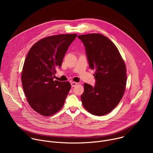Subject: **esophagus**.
<instances>
[{
  "label": "esophagus",
  "mask_w": 153,
  "mask_h": 153,
  "mask_svg": "<svg viewBox=\"0 0 153 153\" xmlns=\"http://www.w3.org/2000/svg\"><path fill=\"white\" fill-rule=\"evenodd\" d=\"M71 85L72 86H76V85H77V82H72L71 83Z\"/></svg>",
  "instance_id": "1"
}]
</instances>
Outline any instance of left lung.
Listing matches in <instances>:
<instances>
[{
  "label": "left lung",
  "mask_w": 153,
  "mask_h": 153,
  "mask_svg": "<svg viewBox=\"0 0 153 153\" xmlns=\"http://www.w3.org/2000/svg\"><path fill=\"white\" fill-rule=\"evenodd\" d=\"M78 38L85 47L90 68L96 71V85H83L82 105L93 115H105L114 110L124 94L125 62L114 43L106 36L92 33L78 36Z\"/></svg>",
  "instance_id": "left-lung-1"
}]
</instances>
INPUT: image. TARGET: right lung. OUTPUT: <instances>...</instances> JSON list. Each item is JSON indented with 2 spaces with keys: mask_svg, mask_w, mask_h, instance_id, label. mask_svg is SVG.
Returning a JSON list of instances; mask_svg holds the SVG:
<instances>
[{
  "mask_svg": "<svg viewBox=\"0 0 153 153\" xmlns=\"http://www.w3.org/2000/svg\"><path fill=\"white\" fill-rule=\"evenodd\" d=\"M76 34L48 36L37 42L29 50L21 79L27 100L39 114L50 116L63 107L71 89L69 82L54 80L56 69Z\"/></svg>",
  "mask_w": 153,
  "mask_h": 153,
  "instance_id": "add662e5",
  "label": "right lung"
}]
</instances>
